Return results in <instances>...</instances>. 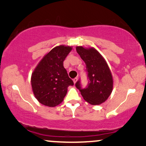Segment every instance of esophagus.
<instances>
[{
  "label": "esophagus",
  "instance_id": "obj_1",
  "mask_svg": "<svg viewBox=\"0 0 146 146\" xmlns=\"http://www.w3.org/2000/svg\"><path fill=\"white\" fill-rule=\"evenodd\" d=\"M78 80V78H74L73 79V81H74V83L76 84V82Z\"/></svg>",
  "mask_w": 146,
  "mask_h": 146
}]
</instances>
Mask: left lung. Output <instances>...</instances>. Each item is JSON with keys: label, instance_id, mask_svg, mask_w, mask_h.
I'll list each match as a JSON object with an SVG mask.
<instances>
[{"label": "left lung", "instance_id": "8db88e82", "mask_svg": "<svg viewBox=\"0 0 146 146\" xmlns=\"http://www.w3.org/2000/svg\"><path fill=\"white\" fill-rule=\"evenodd\" d=\"M76 51L86 64L88 83L82 88L80 78L76 83V87L87 102L92 105L101 104L110 96L113 88L112 76L108 66L94 48L77 46Z\"/></svg>", "mask_w": 146, "mask_h": 146}]
</instances>
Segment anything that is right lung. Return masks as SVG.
Returning <instances> with one entry per match:
<instances>
[{
  "instance_id": "right-lung-1",
  "label": "right lung",
  "mask_w": 146,
  "mask_h": 146,
  "mask_svg": "<svg viewBox=\"0 0 146 146\" xmlns=\"http://www.w3.org/2000/svg\"><path fill=\"white\" fill-rule=\"evenodd\" d=\"M72 48L59 46L51 50L33 72L31 84L36 98L42 104L54 107L63 101L74 82L64 68V61Z\"/></svg>"
}]
</instances>
